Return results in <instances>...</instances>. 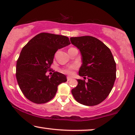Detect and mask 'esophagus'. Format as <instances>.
I'll list each match as a JSON object with an SVG mask.
<instances>
[{"mask_svg": "<svg viewBox=\"0 0 135 135\" xmlns=\"http://www.w3.org/2000/svg\"><path fill=\"white\" fill-rule=\"evenodd\" d=\"M72 80V77H67V80L69 81V80Z\"/></svg>", "mask_w": 135, "mask_h": 135, "instance_id": "esophagus-1", "label": "esophagus"}]
</instances>
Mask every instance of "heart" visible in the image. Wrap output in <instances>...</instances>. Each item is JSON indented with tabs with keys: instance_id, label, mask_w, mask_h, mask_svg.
<instances>
[{
	"instance_id": "obj_1",
	"label": "heart",
	"mask_w": 135,
	"mask_h": 135,
	"mask_svg": "<svg viewBox=\"0 0 135 135\" xmlns=\"http://www.w3.org/2000/svg\"><path fill=\"white\" fill-rule=\"evenodd\" d=\"M77 69V66H76V65H72V66H69V67H68L67 69L63 70V72L64 73H65V74H66L71 75V74H72L73 70H74V69Z\"/></svg>"
}]
</instances>
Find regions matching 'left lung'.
I'll use <instances>...</instances> for the list:
<instances>
[{
  "label": "left lung",
  "instance_id": "8db88e82",
  "mask_svg": "<svg viewBox=\"0 0 135 135\" xmlns=\"http://www.w3.org/2000/svg\"><path fill=\"white\" fill-rule=\"evenodd\" d=\"M72 45L80 50L82 64L78 85L72 90L78 103L92 106L104 100L111 92L116 77V65L111 50L99 40L90 36L72 37Z\"/></svg>",
  "mask_w": 135,
  "mask_h": 135
}]
</instances>
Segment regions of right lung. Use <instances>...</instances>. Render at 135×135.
I'll return each instance as SVG.
<instances>
[{
  "label": "right lung",
  "mask_w": 135,
  "mask_h": 135,
  "mask_svg": "<svg viewBox=\"0 0 135 135\" xmlns=\"http://www.w3.org/2000/svg\"><path fill=\"white\" fill-rule=\"evenodd\" d=\"M70 44L65 36L41 32L23 47L16 63V79L27 99L36 104L46 103L55 97L58 85L67 80L61 73L55 72L50 77L46 73L56 51Z\"/></svg>",
  "instance_id": "add662e5"
}]
</instances>
